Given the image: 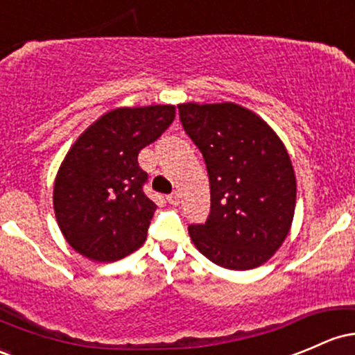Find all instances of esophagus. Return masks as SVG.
<instances>
[{"label":"esophagus","mask_w":355,"mask_h":355,"mask_svg":"<svg viewBox=\"0 0 355 355\" xmlns=\"http://www.w3.org/2000/svg\"><path fill=\"white\" fill-rule=\"evenodd\" d=\"M179 198H181V196H179V193L174 191V193H171L169 196H167V201H169L171 205H178L179 203Z\"/></svg>","instance_id":"1"}]
</instances>
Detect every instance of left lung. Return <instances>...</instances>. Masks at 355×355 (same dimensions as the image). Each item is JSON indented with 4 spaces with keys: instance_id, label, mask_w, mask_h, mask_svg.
Returning a JSON list of instances; mask_svg holds the SVG:
<instances>
[{
    "instance_id": "left-lung-1",
    "label": "left lung",
    "mask_w": 355,
    "mask_h": 355,
    "mask_svg": "<svg viewBox=\"0 0 355 355\" xmlns=\"http://www.w3.org/2000/svg\"><path fill=\"white\" fill-rule=\"evenodd\" d=\"M182 128L207 164L211 207L189 225L193 243L225 269L264 264L284 242L296 205V178L272 128L235 103L179 105Z\"/></svg>"
}]
</instances>
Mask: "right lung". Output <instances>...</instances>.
<instances>
[{
	"label": "right lung",
	"mask_w": 355,
	"mask_h": 355,
	"mask_svg": "<svg viewBox=\"0 0 355 355\" xmlns=\"http://www.w3.org/2000/svg\"><path fill=\"white\" fill-rule=\"evenodd\" d=\"M171 105L116 108L94 121L67 152L54 184V209L69 245L115 262L146 242L155 203L144 193L139 152L174 121Z\"/></svg>",
	"instance_id": "right-lung-1"
}]
</instances>
